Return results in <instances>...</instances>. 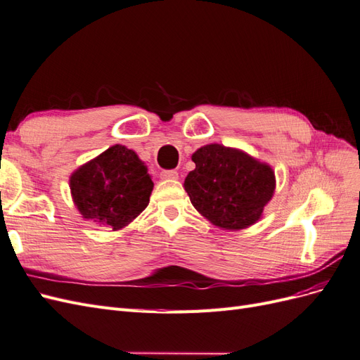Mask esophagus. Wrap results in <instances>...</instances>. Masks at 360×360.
Wrapping results in <instances>:
<instances>
[{"label":"esophagus","instance_id":"34e87169","mask_svg":"<svg viewBox=\"0 0 360 360\" xmlns=\"http://www.w3.org/2000/svg\"><path fill=\"white\" fill-rule=\"evenodd\" d=\"M160 179L163 180H177L179 179V172L174 169H165L160 172Z\"/></svg>","mask_w":360,"mask_h":360}]
</instances>
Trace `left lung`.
I'll list each match as a JSON object with an SVG mask.
<instances>
[{"label": "left lung", "mask_w": 360, "mask_h": 360, "mask_svg": "<svg viewBox=\"0 0 360 360\" xmlns=\"http://www.w3.org/2000/svg\"><path fill=\"white\" fill-rule=\"evenodd\" d=\"M183 188L192 205L217 228L245 230L263 216L276 188L275 171L240 148L207 144L192 155Z\"/></svg>", "instance_id": "obj_1"}]
</instances>
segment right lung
<instances>
[{
    "label": "right lung",
    "mask_w": 360,
    "mask_h": 360,
    "mask_svg": "<svg viewBox=\"0 0 360 360\" xmlns=\"http://www.w3.org/2000/svg\"><path fill=\"white\" fill-rule=\"evenodd\" d=\"M70 193L86 221L118 231L148 205L153 181L134 150L115 144L70 176Z\"/></svg>",
    "instance_id": "add662e5"
}]
</instances>
